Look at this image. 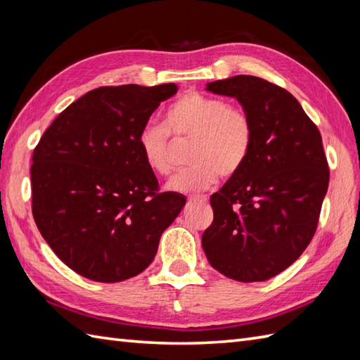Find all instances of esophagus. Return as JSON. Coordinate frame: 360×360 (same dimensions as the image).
I'll list each match as a JSON object with an SVG mask.
<instances>
[{
    "mask_svg": "<svg viewBox=\"0 0 360 360\" xmlns=\"http://www.w3.org/2000/svg\"><path fill=\"white\" fill-rule=\"evenodd\" d=\"M188 201H201V202H205L207 201V195H193L188 198Z\"/></svg>",
    "mask_w": 360,
    "mask_h": 360,
    "instance_id": "1",
    "label": "esophagus"
}]
</instances>
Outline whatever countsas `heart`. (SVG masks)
<instances>
[{"label":"heart","instance_id":"heart-1","mask_svg":"<svg viewBox=\"0 0 360 360\" xmlns=\"http://www.w3.org/2000/svg\"><path fill=\"white\" fill-rule=\"evenodd\" d=\"M170 132L176 139H193L190 165L168 182V188L192 193L215 184L218 176L231 178L246 165L254 145V125L240 106L224 98L202 93H187L173 102L165 112V127L145 124L137 145L145 164L159 176L173 172Z\"/></svg>","mask_w":360,"mask_h":360}]
</instances>
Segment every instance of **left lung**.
<instances>
[{
	"mask_svg": "<svg viewBox=\"0 0 360 360\" xmlns=\"http://www.w3.org/2000/svg\"><path fill=\"white\" fill-rule=\"evenodd\" d=\"M235 97L254 125L246 165L210 196L213 223L202 249L218 272L264 281L292 264L319 224L330 182L322 136L297 98L254 75L207 83Z\"/></svg>",
	"mask_w": 360,
	"mask_h": 360,
	"instance_id": "left-lung-1",
	"label": "left lung"
}]
</instances>
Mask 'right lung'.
Listing matches in <instances>:
<instances>
[{
    "mask_svg": "<svg viewBox=\"0 0 360 360\" xmlns=\"http://www.w3.org/2000/svg\"><path fill=\"white\" fill-rule=\"evenodd\" d=\"M176 91L174 83L93 89L60 112L35 147V224L82 277L116 283L147 269L186 205L182 195L159 192L137 145L141 128Z\"/></svg>",
    "mask_w": 360,
    "mask_h": 360,
    "instance_id": "right-lung-1",
    "label": "right lung"
}]
</instances>
